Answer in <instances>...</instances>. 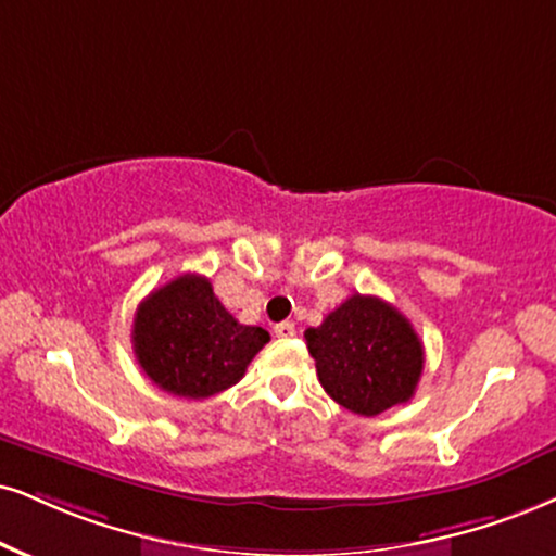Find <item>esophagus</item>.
<instances>
[{"mask_svg": "<svg viewBox=\"0 0 556 556\" xmlns=\"http://www.w3.org/2000/svg\"><path fill=\"white\" fill-rule=\"evenodd\" d=\"M273 334L276 338H293L296 334V325L293 321H278V325H273Z\"/></svg>", "mask_w": 556, "mask_h": 556, "instance_id": "esophagus-1", "label": "esophagus"}]
</instances>
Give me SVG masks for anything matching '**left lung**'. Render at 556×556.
Wrapping results in <instances>:
<instances>
[{"mask_svg":"<svg viewBox=\"0 0 556 556\" xmlns=\"http://www.w3.org/2000/svg\"><path fill=\"white\" fill-rule=\"evenodd\" d=\"M319 383L355 415L374 417L413 400L422 376V342L400 309L353 293L319 327L304 332Z\"/></svg>","mask_w":556,"mask_h":556,"instance_id":"1","label":"left lung"}]
</instances>
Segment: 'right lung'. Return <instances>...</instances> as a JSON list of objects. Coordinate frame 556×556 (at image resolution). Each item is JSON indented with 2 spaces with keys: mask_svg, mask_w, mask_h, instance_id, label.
<instances>
[{
  "mask_svg": "<svg viewBox=\"0 0 556 556\" xmlns=\"http://www.w3.org/2000/svg\"><path fill=\"white\" fill-rule=\"evenodd\" d=\"M131 338L136 361L156 387L205 400L235 387L270 334L239 325L208 278L185 273L141 301Z\"/></svg>",
  "mask_w": 556,
  "mask_h": 556,
  "instance_id": "add662e5",
  "label": "right lung"
}]
</instances>
